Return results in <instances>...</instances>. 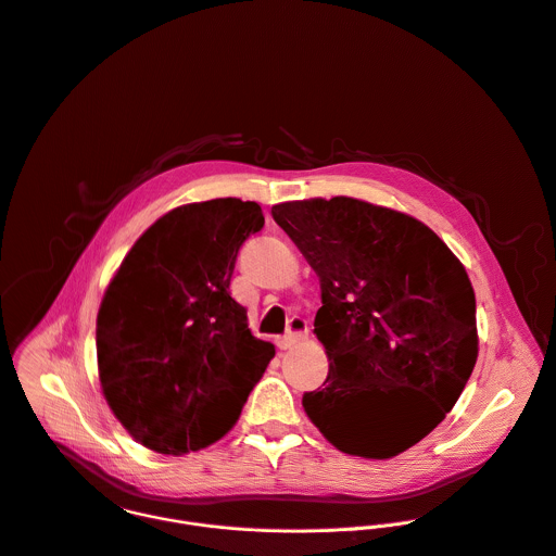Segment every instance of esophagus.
I'll return each mask as SVG.
<instances>
[{
    "label": "esophagus",
    "mask_w": 556,
    "mask_h": 556,
    "mask_svg": "<svg viewBox=\"0 0 556 556\" xmlns=\"http://www.w3.org/2000/svg\"><path fill=\"white\" fill-rule=\"evenodd\" d=\"M307 320L305 318H301V316H292L290 318V323H288V333L283 336V338H279V349H292V346H296L299 342H303L305 338H307Z\"/></svg>",
    "instance_id": "34e87169"
}]
</instances>
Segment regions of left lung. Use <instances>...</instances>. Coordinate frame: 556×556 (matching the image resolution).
I'll return each mask as SVG.
<instances>
[{
	"label": "left lung",
	"mask_w": 556,
	"mask_h": 556,
	"mask_svg": "<svg viewBox=\"0 0 556 556\" xmlns=\"http://www.w3.org/2000/svg\"><path fill=\"white\" fill-rule=\"evenodd\" d=\"M320 279L314 333L323 388L303 394L342 453L390 459L427 438L462 396L479 355L466 268L420 220L351 197L273 205Z\"/></svg>",
	"instance_id": "obj_1"
}]
</instances>
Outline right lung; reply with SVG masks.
<instances>
[{
	"instance_id": "right-lung-1",
	"label": "right lung",
	"mask_w": 556,
	"mask_h": 556,
	"mask_svg": "<svg viewBox=\"0 0 556 556\" xmlns=\"http://www.w3.org/2000/svg\"><path fill=\"white\" fill-rule=\"evenodd\" d=\"M262 227L255 201L181 205L136 240L110 281L97 316L99 381L149 451L184 455L220 440L275 357L229 292L238 251Z\"/></svg>"
}]
</instances>
